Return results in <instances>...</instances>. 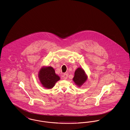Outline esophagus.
Masks as SVG:
<instances>
[{"label":"esophagus","mask_w":130,"mask_h":130,"mask_svg":"<svg viewBox=\"0 0 130 130\" xmlns=\"http://www.w3.org/2000/svg\"><path fill=\"white\" fill-rule=\"evenodd\" d=\"M63 78L64 79H66L68 78V74H64L63 75Z\"/></svg>","instance_id":"obj_1"}]
</instances>
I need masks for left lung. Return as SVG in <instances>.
<instances>
[{
  "mask_svg": "<svg viewBox=\"0 0 130 130\" xmlns=\"http://www.w3.org/2000/svg\"><path fill=\"white\" fill-rule=\"evenodd\" d=\"M87 75L84 70L81 68H78L74 72L73 81L78 86H81L87 79Z\"/></svg>",
  "mask_w": 130,
  "mask_h": 130,
  "instance_id": "obj_1",
  "label": "left lung"
}]
</instances>
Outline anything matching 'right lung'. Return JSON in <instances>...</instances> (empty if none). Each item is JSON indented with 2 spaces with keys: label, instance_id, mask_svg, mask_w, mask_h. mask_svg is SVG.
<instances>
[{
  "label": "right lung",
  "instance_id": "add662e5",
  "mask_svg": "<svg viewBox=\"0 0 130 130\" xmlns=\"http://www.w3.org/2000/svg\"><path fill=\"white\" fill-rule=\"evenodd\" d=\"M39 79L42 86L47 89H52L56 82L59 80V76L56 74L54 68L51 66L40 69L38 74Z\"/></svg>",
  "mask_w": 130,
  "mask_h": 130
}]
</instances>
